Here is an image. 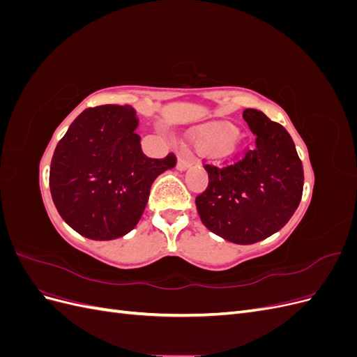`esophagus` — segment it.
Segmentation results:
<instances>
[{
	"label": "esophagus",
	"instance_id": "34e87169",
	"mask_svg": "<svg viewBox=\"0 0 357 357\" xmlns=\"http://www.w3.org/2000/svg\"><path fill=\"white\" fill-rule=\"evenodd\" d=\"M192 165H193V160L192 159H189L186 156H178V159H177V169L178 171H186Z\"/></svg>",
	"mask_w": 357,
	"mask_h": 357
}]
</instances>
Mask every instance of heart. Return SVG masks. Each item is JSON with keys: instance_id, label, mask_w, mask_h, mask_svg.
I'll return each mask as SVG.
<instances>
[{"instance_id": "b5f03b06", "label": "heart", "mask_w": 357, "mask_h": 357, "mask_svg": "<svg viewBox=\"0 0 357 357\" xmlns=\"http://www.w3.org/2000/svg\"><path fill=\"white\" fill-rule=\"evenodd\" d=\"M201 135L199 150L213 158H223L234 153L243 142V132L236 126L225 122H213L198 129Z\"/></svg>"}]
</instances>
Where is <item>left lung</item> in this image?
Returning a JSON list of instances; mask_svg holds the SVG:
<instances>
[{
    "label": "left lung",
    "mask_w": 357,
    "mask_h": 357,
    "mask_svg": "<svg viewBox=\"0 0 357 357\" xmlns=\"http://www.w3.org/2000/svg\"><path fill=\"white\" fill-rule=\"evenodd\" d=\"M256 135L255 149L228 167L205 165L208 186L195 204L205 228L235 244L275 234L296 211L304 169L286 129L259 110L243 113Z\"/></svg>",
    "instance_id": "left-lung-1"
}]
</instances>
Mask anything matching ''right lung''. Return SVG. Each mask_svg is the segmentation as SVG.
<instances>
[{
  "mask_svg": "<svg viewBox=\"0 0 357 357\" xmlns=\"http://www.w3.org/2000/svg\"><path fill=\"white\" fill-rule=\"evenodd\" d=\"M131 105L84 110L58 143L50 164L53 204L70 228L95 241L121 238L143 215L158 176L176 156L142 152Z\"/></svg>",
  "mask_w": 357,
  "mask_h": 357,
  "instance_id": "right-lung-1",
  "label": "right lung"
}]
</instances>
